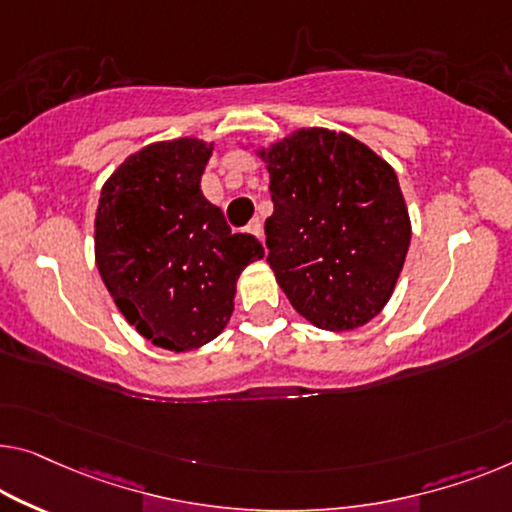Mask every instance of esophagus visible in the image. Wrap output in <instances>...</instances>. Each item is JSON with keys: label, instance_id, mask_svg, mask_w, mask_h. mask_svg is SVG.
Instances as JSON below:
<instances>
[{"label": "esophagus", "instance_id": "34e87169", "mask_svg": "<svg viewBox=\"0 0 512 512\" xmlns=\"http://www.w3.org/2000/svg\"><path fill=\"white\" fill-rule=\"evenodd\" d=\"M248 232L253 234V236H257L259 241H264V227H262V220H259V218L250 220V225H248Z\"/></svg>", "mask_w": 512, "mask_h": 512}]
</instances>
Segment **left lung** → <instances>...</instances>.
I'll return each instance as SVG.
<instances>
[{"mask_svg":"<svg viewBox=\"0 0 512 512\" xmlns=\"http://www.w3.org/2000/svg\"><path fill=\"white\" fill-rule=\"evenodd\" d=\"M257 156L273 213L266 262L294 310L324 331H354L391 299L411 220L395 170L329 128H299Z\"/></svg>","mask_w":512,"mask_h":512,"instance_id":"obj_1","label":"left lung"}]
</instances>
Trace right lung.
Returning a JSON list of instances; mask_svg holds the SVG:
<instances>
[{"label":"right lung","mask_w":512,"mask_h":512,"mask_svg":"<svg viewBox=\"0 0 512 512\" xmlns=\"http://www.w3.org/2000/svg\"><path fill=\"white\" fill-rule=\"evenodd\" d=\"M211 151L197 137L149 144L112 172L98 200V273L128 324L170 352L220 335L241 271L264 257L202 195Z\"/></svg>","instance_id":"right-lung-1"}]
</instances>
